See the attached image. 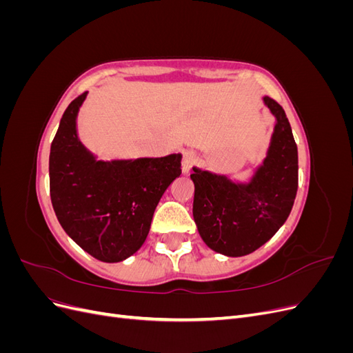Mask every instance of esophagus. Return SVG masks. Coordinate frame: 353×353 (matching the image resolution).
Instances as JSON below:
<instances>
[{
  "label": "esophagus",
  "instance_id": "esophagus-1",
  "mask_svg": "<svg viewBox=\"0 0 353 353\" xmlns=\"http://www.w3.org/2000/svg\"><path fill=\"white\" fill-rule=\"evenodd\" d=\"M197 162V154L194 152H185L183 157V174H188L191 168H193Z\"/></svg>",
  "mask_w": 353,
  "mask_h": 353
}]
</instances>
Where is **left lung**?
I'll return each instance as SVG.
<instances>
[{
	"instance_id": "1",
	"label": "left lung",
	"mask_w": 353,
	"mask_h": 353,
	"mask_svg": "<svg viewBox=\"0 0 353 353\" xmlns=\"http://www.w3.org/2000/svg\"><path fill=\"white\" fill-rule=\"evenodd\" d=\"M275 117L266 157L249 183L193 168V216L200 237L221 254L244 256L259 249L290 215L297 193V145L281 105L263 97Z\"/></svg>"
}]
</instances>
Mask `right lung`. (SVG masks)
Wrapping results in <instances>:
<instances>
[{"label":"right lung","mask_w":353,"mask_h":353,"mask_svg":"<svg viewBox=\"0 0 353 353\" xmlns=\"http://www.w3.org/2000/svg\"><path fill=\"white\" fill-rule=\"evenodd\" d=\"M87 94L68 105L51 143L50 196L68 236L95 259L113 263L144 244L160 197L181 175L183 156L97 160L77 131Z\"/></svg>","instance_id":"obj_1"}]
</instances>
